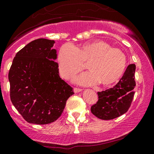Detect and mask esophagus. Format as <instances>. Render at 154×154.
<instances>
[{"mask_svg": "<svg viewBox=\"0 0 154 154\" xmlns=\"http://www.w3.org/2000/svg\"><path fill=\"white\" fill-rule=\"evenodd\" d=\"M73 90H74V92H75V93H77V92H81V91H82V89H80V88H77V87H75V88L73 89Z\"/></svg>", "mask_w": 154, "mask_h": 154, "instance_id": "34e87169", "label": "esophagus"}]
</instances>
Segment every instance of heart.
<instances>
[{
	"instance_id": "b5f03b06",
	"label": "heart",
	"mask_w": 154,
	"mask_h": 154,
	"mask_svg": "<svg viewBox=\"0 0 154 154\" xmlns=\"http://www.w3.org/2000/svg\"><path fill=\"white\" fill-rule=\"evenodd\" d=\"M57 63L59 73L65 79L82 72L84 64L87 63L90 72L75 79L77 83L110 86L123 75L127 59L120 49L112 48L103 40H96L76 48L70 44L63 45L58 54Z\"/></svg>"
}]
</instances>
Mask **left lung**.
I'll return each instance as SVG.
<instances>
[{
	"instance_id": "1",
	"label": "left lung",
	"mask_w": 154,
	"mask_h": 154,
	"mask_svg": "<svg viewBox=\"0 0 154 154\" xmlns=\"http://www.w3.org/2000/svg\"><path fill=\"white\" fill-rule=\"evenodd\" d=\"M136 65L127 67L123 77L113 88L97 92L98 100L91 106V112L101 120H112L125 114L134 95V80Z\"/></svg>"
}]
</instances>
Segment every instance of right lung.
Wrapping results in <instances>:
<instances>
[{"label": "right lung", "mask_w": 154, "mask_h": 154, "mask_svg": "<svg viewBox=\"0 0 154 154\" xmlns=\"http://www.w3.org/2000/svg\"><path fill=\"white\" fill-rule=\"evenodd\" d=\"M54 43L43 38L32 41L17 53L9 70L11 103L28 123L54 122L74 94L59 75Z\"/></svg>", "instance_id": "obj_1"}]
</instances>
